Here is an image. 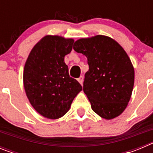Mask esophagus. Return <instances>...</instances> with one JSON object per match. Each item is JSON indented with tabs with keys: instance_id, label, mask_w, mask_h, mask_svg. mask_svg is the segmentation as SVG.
<instances>
[{
	"instance_id": "esophagus-1",
	"label": "esophagus",
	"mask_w": 153,
	"mask_h": 153,
	"mask_svg": "<svg viewBox=\"0 0 153 153\" xmlns=\"http://www.w3.org/2000/svg\"><path fill=\"white\" fill-rule=\"evenodd\" d=\"M77 80L81 85H83V76H79V77L77 79Z\"/></svg>"
}]
</instances>
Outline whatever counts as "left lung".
I'll use <instances>...</instances> for the list:
<instances>
[{
	"label": "left lung",
	"instance_id": "left-lung-1",
	"mask_svg": "<svg viewBox=\"0 0 153 153\" xmlns=\"http://www.w3.org/2000/svg\"><path fill=\"white\" fill-rule=\"evenodd\" d=\"M74 50L87 58L83 91L92 109L106 120L120 116L128 105L134 85V68L126 51L103 35L79 39Z\"/></svg>",
	"mask_w": 153,
	"mask_h": 153
}]
</instances>
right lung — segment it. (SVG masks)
<instances>
[{"label":"right lung","mask_w":153,"mask_h":153,"mask_svg":"<svg viewBox=\"0 0 153 153\" xmlns=\"http://www.w3.org/2000/svg\"><path fill=\"white\" fill-rule=\"evenodd\" d=\"M74 40L47 35L33 47L24 70V86L34 109L46 118L62 117L82 90L70 77L64 56L72 51Z\"/></svg>","instance_id":"right-lung-1"}]
</instances>
